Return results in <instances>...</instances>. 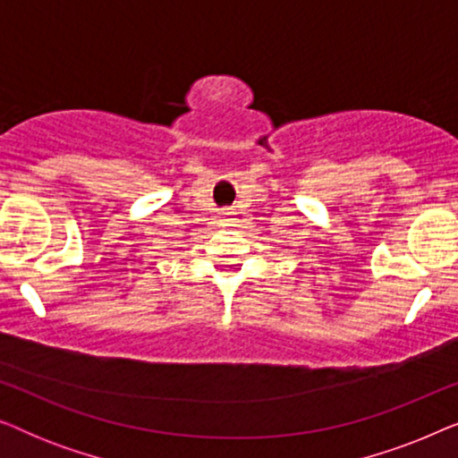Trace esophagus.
<instances>
[{"label": "esophagus", "mask_w": 458, "mask_h": 458, "mask_svg": "<svg viewBox=\"0 0 458 458\" xmlns=\"http://www.w3.org/2000/svg\"><path fill=\"white\" fill-rule=\"evenodd\" d=\"M231 221H233V218H231V216H225V218H223V223H225V225H229Z\"/></svg>", "instance_id": "obj_1"}]
</instances>
